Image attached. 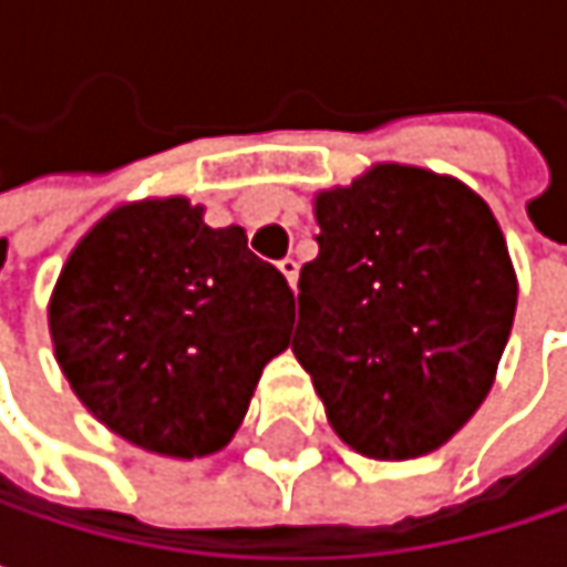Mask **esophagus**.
<instances>
[{
	"label": "esophagus",
	"instance_id": "esophagus-1",
	"mask_svg": "<svg viewBox=\"0 0 567 567\" xmlns=\"http://www.w3.org/2000/svg\"><path fill=\"white\" fill-rule=\"evenodd\" d=\"M279 272H282L285 279H288V285H291V288L298 285V262H295V259H282V262H279Z\"/></svg>",
	"mask_w": 567,
	"mask_h": 567
}]
</instances>
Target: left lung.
<instances>
[{
	"label": "left lung",
	"mask_w": 567,
	"mask_h": 567,
	"mask_svg": "<svg viewBox=\"0 0 567 567\" xmlns=\"http://www.w3.org/2000/svg\"><path fill=\"white\" fill-rule=\"evenodd\" d=\"M291 351L334 433L371 460L443 446L486 400L515 318L493 209L463 183L384 164L315 199Z\"/></svg>",
	"instance_id": "left-lung-1"
}]
</instances>
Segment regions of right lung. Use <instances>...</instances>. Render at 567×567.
Returning a JSON list of instances; mask_svg holds the SVG:
<instances>
[{
	"label": "right lung",
	"mask_w": 567,
	"mask_h": 567,
	"mask_svg": "<svg viewBox=\"0 0 567 567\" xmlns=\"http://www.w3.org/2000/svg\"><path fill=\"white\" fill-rule=\"evenodd\" d=\"M291 318L282 272L249 252L239 226L209 229L183 196L104 216L49 308L78 400L134 446L183 460L233 440Z\"/></svg>",
	"instance_id": "add662e5"
}]
</instances>
